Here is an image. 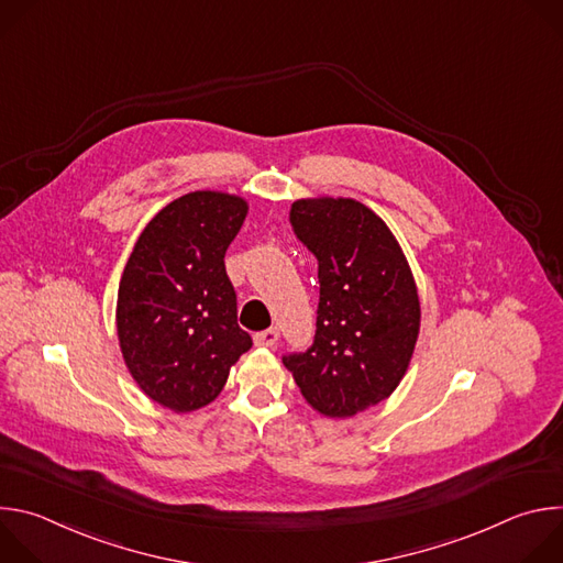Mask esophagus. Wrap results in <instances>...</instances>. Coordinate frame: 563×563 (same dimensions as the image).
<instances>
[{"label": "esophagus", "mask_w": 563, "mask_h": 563, "mask_svg": "<svg viewBox=\"0 0 563 563\" xmlns=\"http://www.w3.org/2000/svg\"><path fill=\"white\" fill-rule=\"evenodd\" d=\"M278 339H280L278 328H269V330H265V332L254 334V343L261 345V347H272V345L278 343Z\"/></svg>", "instance_id": "esophagus-1"}]
</instances>
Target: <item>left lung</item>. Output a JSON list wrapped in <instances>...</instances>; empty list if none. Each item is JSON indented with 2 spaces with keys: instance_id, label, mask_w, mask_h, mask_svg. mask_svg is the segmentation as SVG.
<instances>
[{
  "instance_id": "left-lung-1",
  "label": "left lung",
  "mask_w": 563,
  "mask_h": 563,
  "mask_svg": "<svg viewBox=\"0 0 563 563\" xmlns=\"http://www.w3.org/2000/svg\"><path fill=\"white\" fill-rule=\"evenodd\" d=\"M289 222L318 261L313 343L283 356L307 404L332 419L380 404L404 378L421 305L387 224L352 198L296 200Z\"/></svg>"
}]
</instances>
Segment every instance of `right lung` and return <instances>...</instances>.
I'll return each mask as SVG.
<instances>
[{
    "label": "right lung",
    "instance_id": "add662e5",
    "mask_svg": "<svg viewBox=\"0 0 563 563\" xmlns=\"http://www.w3.org/2000/svg\"><path fill=\"white\" fill-rule=\"evenodd\" d=\"M247 202L194 191L140 233L118 289V339L140 389L174 412L220 394L229 367L252 347L240 330L224 254Z\"/></svg>",
    "mask_w": 563,
    "mask_h": 563
}]
</instances>
